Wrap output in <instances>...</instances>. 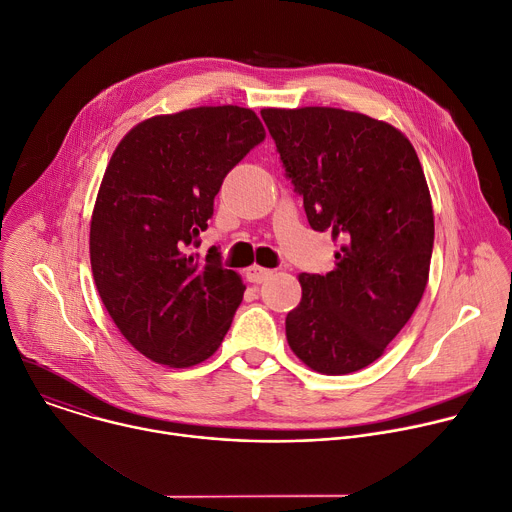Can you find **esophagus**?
Here are the masks:
<instances>
[{"label": "esophagus", "instance_id": "1", "mask_svg": "<svg viewBox=\"0 0 512 512\" xmlns=\"http://www.w3.org/2000/svg\"><path fill=\"white\" fill-rule=\"evenodd\" d=\"M245 275L251 283H263L265 279H269L273 275V271L267 267H261V265H251L245 269Z\"/></svg>", "mask_w": 512, "mask_h": 512}]
</instances>
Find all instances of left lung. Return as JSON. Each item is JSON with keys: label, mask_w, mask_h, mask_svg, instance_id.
<instances>
[{"label": "left lung", "mask_w": 512, "mask_h": 512, "mask_svg": "<svg viewBox=\"0 0 512 512\" xmlns=\"http://www.w3.org/2000/svg\"><path fill=\"white\" fill-rule=\"evenodd\" d=\"M261 117L310 227L342 241L330 273L298 275L287 344L316 373H356L383 356L427 285L433 208L423 168L397 127L369 115L267 107Z\"/></svg>", "instance_id": "left-lung-1"}]
</instances>
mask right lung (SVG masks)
<instances>
[{
  "label": "right lung",
  "mask_w": 512,
  "mask_h": 512,
  "mask_svg": "<svg viewBox=\"0 0 512 512\" xmlns=\"http://www.w3.org/2000/svg\"><path fill=\"white\" fill-rule=\"evenodd\" d=\"M265 139L255 111L221 105L156 115L115 148L91 216V269L125 340L172 369L210 358L245 283L198 247L225 176Z\"/></svg>",
  "instance_id": "right-lung-1"
}]
</instances>
